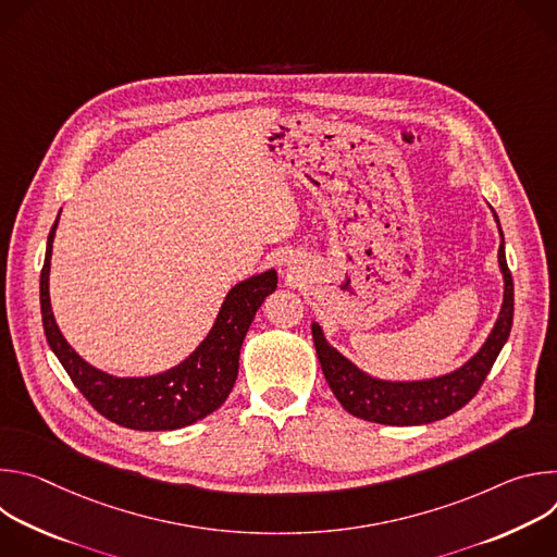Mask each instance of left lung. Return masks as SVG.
I'll return each mask as SVG.
<instances>
[{"label":"left lung","instance_id":"1","mask_svg":"<svg viewBox=\"0 0 557 557\" xmlns=\"http://www.w3.org/2000/svg\"><path fill=\"white\" fill-rule=\"evenodd\" d=\"M498 262L505 277V299L498 322L485 346L451 374L410 383L372 379L352 366L333 346H329L322 329L312 324L317 357H320L324 376L344 410L363 421L383 425H423L441 421L467 406L487 379L496 357L509 339L513 324V280L503 245L498 249Z\"/></svg>","mask_w":557,"mask_h":557}]
</instances>
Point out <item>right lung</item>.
<instances>
[{"instance_id":"right-lung-1","label":"right lung","mask_w":557,"mask_h":557,"mask_svg":"<svg viewBox=\"0 0 557 557\" xmlns=\"http://www.w3.org/2000/svg\"><path fill=\"white\" fill-rule=\"evenodd\" d=\"M57 222L59 218L48 235L39 282L44 333L48 346L88 404L108 421L143 432L178 430L215 412L226 401L237 379L240 348L253 317L264 297L277 288V273L267 271L235 284L218 312L211 333L181 366L153 376L121 379L86 363L67 346L57 329L48 293Z\"/></svg>"}]
</instances>
